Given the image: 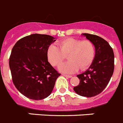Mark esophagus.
<instances>
[{
  "label": "esophagus",
  "instance_id": "esophagus-1",
  "mask_svg": "<svg viewBox=\"0 0 123 123\" xmlns=\"http://www.w3.org/2000/svg\"><path fill=\"white\" fill-rule=\"evenodd\" d=\"M63 75L66 77H68V78H71L72 77V75H66V74H63Z\"/></svg>",
  "mask_w": 123,
  "mask_h": 123
}]
</instances>
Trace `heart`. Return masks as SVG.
<instances>
[{"mask_svg":"<svg viewBox=\"0 0 123 123\" xmlns=\"http://www.w3.org/2000/svg\"><path fill=\"white\" fill-rule=\"evenodd\" d=\"M47 58L52 66L60 64L68 55V61L59 66V70L72 74L80 69H87L92 63L95 50L93 44L89 40H80L73 38L63 39L58 43V46L51 44L46 52Z\"/></svg>","mask_w":123,"mask_h":123,"instance_id":"heart-1","label":"heart"}]
</instances>
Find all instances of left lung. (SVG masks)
I'll return each mask as SVG.
<instances>
[{
    "instance_id": "obj_1",
    "label": "left lung",
    "mask_w": 123,
    "mask_h": 123,
    "mask_svg": "<svg viewBox=\"0 0 123 123\" xmlns=\"http://www.w3.org/2000/svg\"><path fill=\"white\" fill-rule=\"evenodd\" d=\"M82 35L93 44L95 54L88 69L77 75L80 83L74 87V90L82 97H95L103 91L110 80L114 71L115 55L108 43L102 38L88 33Z\"/></svg>"
}]
</instances>
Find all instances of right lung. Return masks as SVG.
Masks as SVG:
<instances>
[{"label": "right lung", "mask_w": 123, "mask_h": 123, "mask_svg": "<svg viewBox=\"0 0 123 123\" xmlns=\"http://www.w3.org/2000/svg\"><path fill=\"white\" fill-rule=\"evenodd\" d=\"M53 36L31 34L17 41L12 48L9 67L17 89L31 100L50 95L60 76L47 58V49L56 40Z\"/></svg>", "instance_id": "obj_1"}]
</instances>
